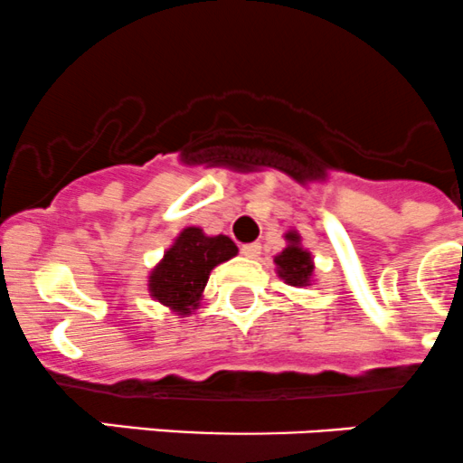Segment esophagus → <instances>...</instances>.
<instances>
[{"mask_svg": "<svg viewBox=\"0 0 463 463\" xmlns=\"http://www.w3.org/2000/svg\"><path fill=\"white\" fill-rule=\"evenodd\" d=\"M241 254L247 256V259H256V256H260V242H250V245H242Z\"/></svg>", "mask_w": 463, "mask_h": 463, "instance_id": "1", "label": "esophagus"}]
</instances>
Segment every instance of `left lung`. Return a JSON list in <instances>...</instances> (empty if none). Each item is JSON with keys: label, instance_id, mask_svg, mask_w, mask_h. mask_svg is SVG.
Returning a JSON list of instances; mask_svg holds the SVG:
<instances>
[{"label": "left lung", "instance_id": "1", "mask_svg": "<svg viewBox=\"0 0 463 463\" xmlns=\"http://www.w3.org/2000/svg\"><path fill=\"white\" fill-rule=\"evenodd\" d=\"M288 245L274 256V265H277V274L292 288H306L313 283L315 263L308 250L301 247V236L295 230L286 233Z\"/></svg>", "mask_w": 463, "mask_h": 463}]
</instances>
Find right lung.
Returning <instances> with one entry per match:
<instances>
[{
  "mask_svg": "<svg viewBox=\"0 0 463 463\" xmlns=\"http://www.w3.org/2000/svg\"><path fill=\"white\" fill-rule=\"evenodd\" d=\"M236 254L230 236H207L200 227H186L150 269V297L173 313L191 315L200 306L212 269Z\"/></svg>",
  "mask_w": 463,
  "mask_h": 463,
  "instance_id": "add662e5",
  "label": "right lung"
}]
</instances>
